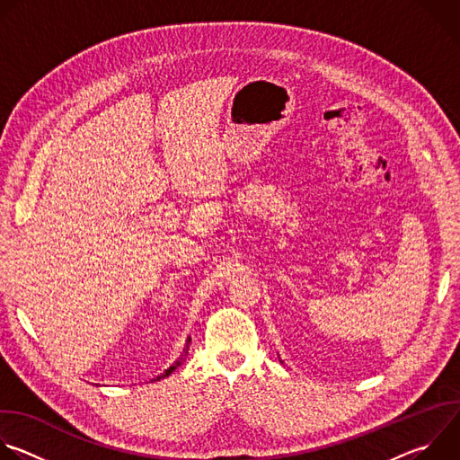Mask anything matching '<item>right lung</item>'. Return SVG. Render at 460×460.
Returning <instances> with one entry per match:
<instances>
[{"mask_svg":"<svg viewBox=\"0 0 460 460\" xmlns=\"http://www.w3.org/2000/svg\"><path fill=\"white\" fill-rule=\"evenodd\" d=\"M187 348H189V344H187ZM187 348H185L183 355H181V357H180V358H178V360H176V362H174V364H172V366H171V367H169V369H167L164 375H160L158 378H165V376H169V375H171V373H172V371H174V369H176L180 364H183V360H185V355H187Z\"/></svg>","mask_w":460,"mask_h":460,"instance_id":"right-lung-1","label":"right lung"}]
</instances>
